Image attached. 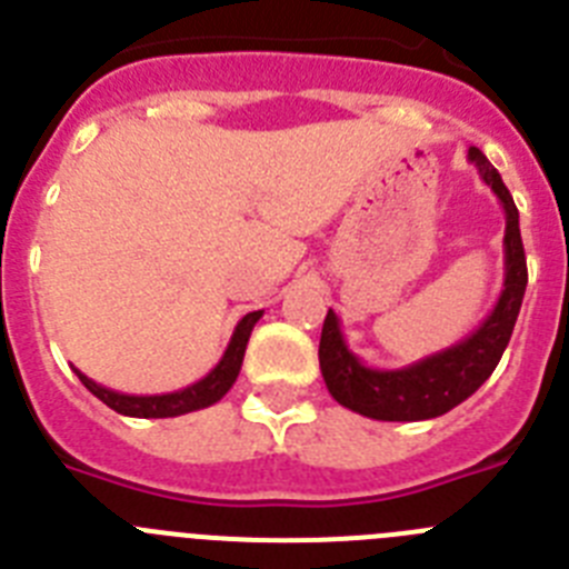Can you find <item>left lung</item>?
<instances>
[{"label":"left lung","mask_w":569,"mask_h":569,"mask_svg":"<svg viewBox=\"0 0 569 569\" xmlns=\"http://www.w3.org/2000/svg\"><path fill=\"white\" fill-rule=\"evenodd\" d=\"M467 159L476 164L487 188L499 196L505 208V290L496 308L490 310L479 328L453 347L433 356L399 367V370H379L367 367L359 356L347 347L341 333L339 316L328 310L319 341V367L330 396L341 407L376 421H425L445 416L465 399H470L499 365L510 341L516 319H519L521 299L527 288V259L521 244L519 210L510 190L501 182L499 170L487 162L479 148L467 150Z\"/></svg>","instance_id":"left-lung-1"}]
</instances>
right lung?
Returning <instances> with one entry per match:
<instances>
[{"instance_id":"obj_1","label":"right lung","mask_w":569,"mask_h":569,"mask_svg":"<svg viewBox=\"0 0 569 569\" xmlns=\"http://www.w3.org/2000/svg\"><path fill=\"white\" fill-rule=\"evenodd\" d=\"M261 319V310H253L244 319L236 325L233 336H230V345L224 350V356L219 359V365L210 370L204 379H199L196 385L184 387V390H176V393H162V396H128V393H116L110 387L97 385L93 379L77 370L73 373L79 376L90 393L97 396L99 401L116 410L122 416H133V419H173V416L193 413V410H202V407L216 405L233 387L236 376L241 370V361H244V350H248V339L253 333L256 321Z\"/></svg>"}]
</instances>
